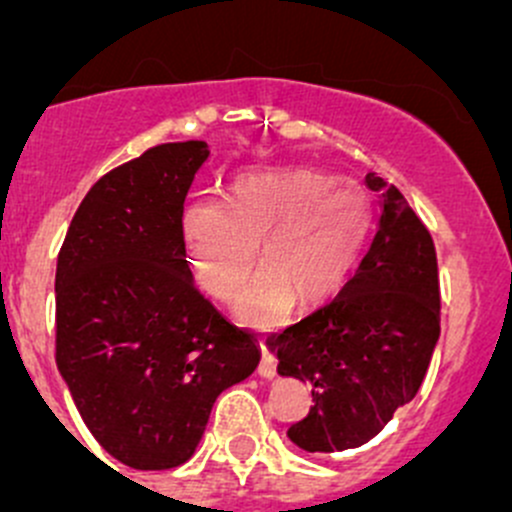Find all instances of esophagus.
Here are the masks:
<instances>
[{
  "label": "esophagus",
  "instance_id": "1",
  "mask_svg": "<svg viewBox=\"0 0 512 512\" xmlns=\"http://www.w3.org/2000/svg\"><path fill=\"white\" fill-rule=\"evenodd\" d=\"M260 352H262V359H260V366H257V374H260L262 379H272V376L277 374V359L262 342H260Z\"/></svg>",
  "mask_w": 512,
  "mask_h": 512
}]
</instances>
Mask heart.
Segmentation results:
<instances>
[{"mask_svg":"<svg viewBox=\"0 0 512 512\" xmlns=\"http://www.w3.org/2000/svg\"><path fill=\"white\" fill-rule=\"evenodd\" d=\"M374 232L364 188L309 168L240 175L227 200L203 195L185 205L183 237L195 282L213 299H232L260 262L262 277L237 314L270 327L292 297L319 304L347 285Z\"/></svg>","mask_w":512,"mask_h":512,"instance_id":"obj_1","label":"heart"}]
</instances>
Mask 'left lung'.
Here are the masks:
<instances>
[{"instance_id": "1", "label": "left lung", "mask_w": 512, "mask_h": 512, "mask_svg": "<svg viewBox=\"0 0 512 512\" xmlns=\"http://www.w3.org/2000/svg\"><path fill=\"white\" fill-rule=\"evenodd\" d=\"M381 193L379 230L332 302L272 334L282 376L312 384L309 414L289 441L309 453L359 448L421 389L441 334V289L431 232L396 185L366 173Z\"/></svg>"}]
</instances>
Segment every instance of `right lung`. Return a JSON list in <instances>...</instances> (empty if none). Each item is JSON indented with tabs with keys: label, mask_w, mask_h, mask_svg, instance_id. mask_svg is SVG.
Masks as SVG:
<instances>
[{
	"label": "right lung",
	"mask_w": 512,
	"mask_h": 512,
	"mask_svg": "<svg viewBox=\"0 0 512 512\" xmlns=\"http://www.w3.org/2000/svg\"><path fill=\"white\" fill-rule=\"evenodd\" d=\"M205 141L163 143L96 180L56 260V366L123 466L188 461L215 399L260 364L247 329L195 287L183 203Z\"/></svg>",
	"instance_id": "right-lung-1"
}]
</instances>
